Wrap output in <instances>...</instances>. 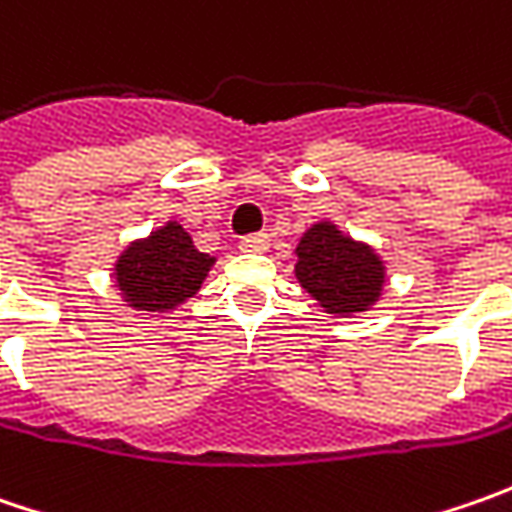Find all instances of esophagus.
I'll list each match as a JSON object with an SVG mask.
<instances>
[{
	"label": "esophagus",
	"instance_id": "obj_1",
	"mask_svg": "<svg viewBox=\"0 0 512 512\" xmlns=\"http://www.w3.org/2000/svg\"><path fill=\"white\" fill-rule=\"evenodd\" d=\"M239 247H242L245 253H262V250L270 247V236H267V233H247V236H242Z\"/></svg>",
	"mask_w": 512,
	"mask_h": 512
}]
</instances>
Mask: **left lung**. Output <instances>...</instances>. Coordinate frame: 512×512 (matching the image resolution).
<instances>
[{
    "label": "left lung",
    "mask_w": 512,
    "mask_h": 512,
    "mask_svg": "<svg viewBox=\"0 0 512 512\" xmlns=\"http://www.w3.org/2000/svg\"><path fill=\"white\" fill-rule=\"evenodd\" d=\"M296 279L327 313L353 316L379 302L384 265L370 245L353 242L330 222H319L296 247Z\"/></svg>",
    "instance_id": "1"
}]
</instances>
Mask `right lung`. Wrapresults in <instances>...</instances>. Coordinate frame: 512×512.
I'll list each match as a JSON object with an SVG mask.
<instances>
[{"label":"right lung","mask_w":512,"mask_h":512,"mask_svg":"<svg viewBox=\"0 0 512 512\" xmlns=\"http://www.w3.org/2000/svg\"><path fill=\"white\" fill-rule=\"evenodd\" d=\"M216 259L199 253L179 222L133 242L116 262V287L133 310L168 313L190 299Z\"/></svg>","instance_id":"add662e5"}]
</instances>
